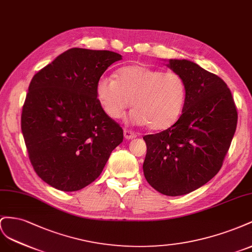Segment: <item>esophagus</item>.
<instances>
[{
	"label": "esophagus",
	"instance_id": "esophagus-1",
	"mask_svg": "<svg viewBox=\"0 0 252 252\" xmlns=\"http://www.w3.org/2000/svg\"><path fill=\"white\" fill-rule=\"evenodd\" d=\"M124 135H125L126 139H133L136 137V136H137V134H136L134 131L127 130V128H126V130L124 131Z\"/></svg>",
	"mask_w": 252,
	"mask_h": 252
}]
</instances>
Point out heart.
Here are the masks:
<instances>
[{
    "mask_svg": "<svg viewBox=\"0 0 252 252\" xmlns=\"http://www.w3.org/2000/svg\"><path fill=\"white\" fill-rule=\"evenodd\" d=\"M97 99L104 113L118 119L131 105L130 119L160 131L173 126L186 104L188 86L176 71H164L145 65H127L117 71L116 79L99 78Z\"/></svg>",
    "mask_w": 252,
    "mask_h": 252,
    "instance_id": "obj_1",
    "label": "heart"
}]
</instances>
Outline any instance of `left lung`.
I'll use <instances>...</instances> for the list:
<instances>
[{
    "mask_svg": "<svg viewBox=\"0 0 252 252\" xmlns=\"http://www.w3.org/2000/svg\"><path fill=\"white\" fill-rule=\"evenodd\" d=\"M188 86L181 117L167 130L146 135L143 173L164 195L198 189L220 170L238 124L231 92L221 78L188 60H170Z\"/></svg>",
    "mask_w": 252,
    "mask_h": 252,
    "instance_id": "8db88e82",
    "label": "left lung"
}]
</instances>
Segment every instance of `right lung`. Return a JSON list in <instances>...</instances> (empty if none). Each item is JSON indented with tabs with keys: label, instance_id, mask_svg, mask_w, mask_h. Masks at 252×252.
Returning <instances> with one entry per match:
<instances>
[{
	"label": "right lung",
	"instance_id": "add662e5",
	"mask_svg": "<svg viewBox=\"0 0 252 252\" xmlns=\"http://www.w3.org/2000/svg\"><path fill=\"white\" fill-rule=\"evenodd\" d=\"M121 55L70 48L32 79L21 116L35 173L61 191H77L101 173L124 140L119 124L100 105L96 85Z\"/></svg>",
	"mask_w": 252,
	"mask_h": 252
}]
</instances>
